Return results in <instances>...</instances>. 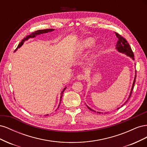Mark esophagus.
<instances>
[{
	"mask_svg": "<svg viewBox=\"0 0 147 147\" xmlns=\"http://www.w3.org/2000/svg\"><path fill=\"white\" fill-rule=\"evenodd\" d=\"M86 78V76L84 74H78L77 75V79L78 80H83Z\"/></svg>",
	"mask_w": 147,
	"mask_h": 147,
	"instance_id": "1",
	"label": "esophagus"
}]
</instances>
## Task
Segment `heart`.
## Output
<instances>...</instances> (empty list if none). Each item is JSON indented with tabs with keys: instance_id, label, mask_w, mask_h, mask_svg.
Wrapping results in <instances>:
<instances>
[{
	"instance_id": "heart-1",
	"label": "heart",
	"mask_w": 147,
	"mask_h": 147,
	"mask_svg": "<svg viewBox=\"0 0 147 147\" xmlns=\"http://www.w3.org/2000/svg\"><path fill=\"white\" fill-rule=\"evenodd\" d=\"M96 43L95 40L91 38V37H88L83 39V40L81 41V42L80 43L79 45H78V49L80 51H84L86 50H89V49L91 48ZM101 49V46L100 45H97L94 50V53L96 55L97 54H98L99 52L100 51Z\"/></svg>"
}]
</instances>
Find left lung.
<instances>
[{
    "label": "left lung",
    "mask_w": 147,
    "mask_h": 147,
    "mask_svg": "<svg viewBox=\"0 0 147 147\" xmlns=\"http://www.w3.org/2000/svg\"><path fill=\"white\" fill-rule=\"evenodd\" d=\"M115 34H116V36L117 37V38H118V40L117 42V43L116 45V47H115V48L117 49V50L121 53H123V54H124L127 55V56H129L130 57H131V58L134 60V53H133L132 50H131V48L130 47V45H129V43L127 42L126 40L123 38L122 36H121L119 34H118V33H115ZM136 75H135V77H134V81H133V83H132V88H131V90L130 91V93H129V96L127 99L126 100V101L124 102V103L121 106V107L122 106H123L124 104H125L126 102L128 101V99L130 98V97L131 96V94H132V90H133V88H134V84H135V82H136ZM87 106V107L88 108V109H90V110L91 111H93V112H96V111L94 110L93 109H91L90 107H88L87 105H86ZM120 107L118 108L117 109H119ZM97 113H103L102 112H97ZM105 113H107V112H106Z\"/></svg>",
    "instance_id": "8db88e82"
}]
</instances>
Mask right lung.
I'll return each mask as SVG.
<instances>
[{"label": "right lung", "instance_id": "right-lung-1", "mask_svg": "<svg viewBox=\"0 0 147 147\" xmlns=\"http://www.w3.org/2000/svg\"><path fill=\"white\" fill-rule=\"evenodd\" d=\"M55 29H44V30H36V31H35L34 32H33V33H32L31 34H30L29 35H28L27 37H25V38H24V39L23 40H22V41L19 43V45H18V47H17V48L16 49V50H17V49L18 48H20L22 45H23V43H24V42H25V41H26V40H29V38H34L35 37H36L37 35H40V34H46V33H48V32H52V31H53ZM15 50V51H16ZM66 88L67 87H65L64 89H63V90L62 91V92H61V97H60V101H59V105H58V107H57V109H58V108H59V105H60V104H61V99H62V96H63V92H64V91H65V90L66 89ZM48 114L47 115H45V116H48Z\"/></svg>", "mask_w": 147, "mask_h": 147}]
</instances>
